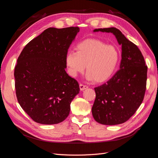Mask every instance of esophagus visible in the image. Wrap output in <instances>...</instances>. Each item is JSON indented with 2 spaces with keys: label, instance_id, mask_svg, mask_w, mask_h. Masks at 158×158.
I'll list each match as a JSON object with an SVG mask.
<instances>
[{
  "label": "esophagus",
  "instance_id": "1",
  "mask_svg": "<svg viewBox=\"0 0 158 158\" xmlns=\"http://www.w3.org/2000/svg\"><path fill=\"white\" fill-rule=\"evenodd\" d=\"M79 88H80L81 91H84V90L87 89L88 88V87L87 86V85H83V84H80L79 85Z\"/></svg>",
  "mask_w": 158,
  "mask_h": 158
}]
</instances>
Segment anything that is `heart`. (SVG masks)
Instances as JSON below:
<instances>
[{
	"mask_svg": "<svg viewBox=\"0 0 158 158\" xmlns=\"http://www.w3.org/2000/svg\"><path fill=\"white\" fill-rule=\"evenodd\" d=\"M76 52H69L65 64L71 77L82 73L87 68V78L96 83H103L113 75L120 61V52L114 46L101 40L87 39L75 47Z\"/></svg>",
	"mask_w": 158,
	"mask_h": 158,
	"instance_id": "b5f03b06",
	"label": "heart"
}]
</instances>
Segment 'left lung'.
Returning a JSON list of instances; mask_svg holds the SVG:
<instances>
[{
    "label": "left lung",
    "mask_w": 158,
    "mask_h": 158,
    "mask_svg": "<svg viewBox=\"0 0 158 158\" xmlns=\"http://www.w3.org/2000/svg\"><path fill=\"white\" fill-rule=\"evenodd\" d=\"M94 32L112 33L122 46L120 69L106 83L94 88L96 98L92 114L97 123L116 125L125 123L143 101L147 71L144 58L137 46L114 27L94 29Z\"/></svg>",
    "instance_id": "8db88e82"
}]
</instances>
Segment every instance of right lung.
Returning a JSON list of instances; mask_svg holds the SVG:
<instances>
[{
    "label": "right lung",
    "instance_id": "1",
    "mask_svg": "<svg viewBox=\"0 0 158 158\" xmlns=\"http://www.w3.org/2000/svg\"><path fill=\"white\" fill-rule=\"evenodd\" d=\"M78 27L49 28L26 45L15 69L18 101L31 118L42 124L64 121L79 93L77 81L65 71V56Z\"/></svg>",
    "mask_w": 158,
    "mask_h": 158
}]
</instances>
